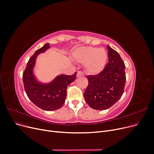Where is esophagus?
Instances as JSON below:
<instances>
[{
	"mask_svg": "<svg viewBox=\"0 0 154 154\" xmlns=\"http://www.w3.org/2000/svg\"><path fill=\"white\" fill-rule=\"evenodd\" d=\"M83 75H84V74H83V72L81 71H78L76 76H77L78 78H79V77H81V76H83Z\"/></svg>",
	"mask_w": 154,
	"mask_h": 154,
	"instance_id": "obj_1",
	"label": "esophagus"
}]
</instances>
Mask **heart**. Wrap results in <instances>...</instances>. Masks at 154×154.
Here are the masks:
<instances>
[{
    "label": "heart",
    "instance_id": "b5f03b06",
    "mask_svg": "<svg viewBox=\"0 0 154 154\" xmlns=\"http://www.w3.org/2000/svg\"><path fill=\"white\" fill-rule=\"evenodd\" d=\"M73 58L81 64H85L86 69L91 75H97L104 68L107 59L106 50L91 47H81L76 50Z\"/></svg>",
    "mask_w": 154,
    "mask_h": 154
}]
</instances>
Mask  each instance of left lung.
Returning a JSON list of instances; mask_svg holds the SVG:
<instances>
[{
    "label": "left lung",
    "mask_w": 154,
    "mask_h": 154,
    "mask_svg": "<svg viewBox=\"0 0 154 154\" xmlns=\"http://www.w3.org/2000/svg\"><path fill=\"white\" fill-rule=\"evenodd\" d=\"M109 61L97 75L87 76L88 85L84 93L87 104L94 109L104 110L121 98L125 84V65L119 54L109 46Z\"/></svg>",
    "instance_id": "8db88e82"
}]
</instances>
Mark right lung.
<instances>
[{"mask_svg":"<svg viewBox=\"0 0 154 154\" xmlns=\"http://www.w3.org/2000/svg\"><path fill=\"white\" fill-rule=\"evenodd\" d=\"M50 48V44H45L37 50L29 59L23 73V82L26 94L30 100L45 111L60 109L65 102L68 86L76 79V72L73 75L57 76L49 83H42L36 79L33 68L39 54Z\"/></svg>","mask_w":154,"mask_h":154,"instance_id":"add662e5","label":"right lung"}]
</instances>
